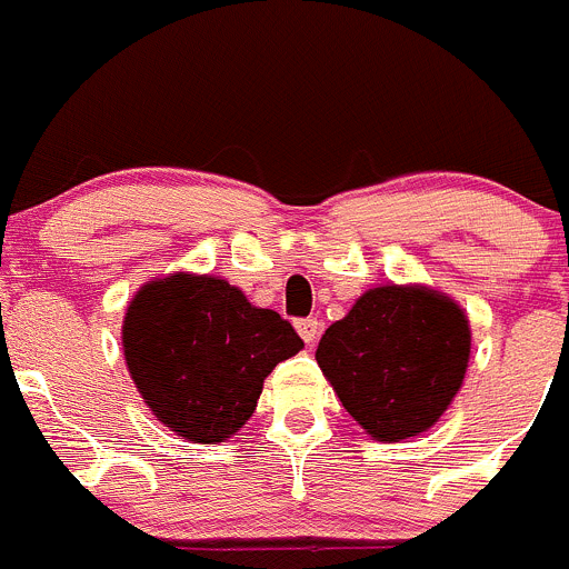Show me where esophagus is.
<instances>
[{
    "mask_svg": "<svg viewBox=\"0 0 569 569\" xmlns=\"http://www.w3.org/2000/svg\"><path fill=\"white\" fill-rule=\"evenodd\" d=\"M296 329H299L301 340L310 346V343H316L318 332H321V321H318V318H312V316L310 318H299V321H296Z\"/></svg>",
    "mask_w": 569,
    "mask_h": 569,
    "instance_id": "34e87169",
    "label": "esophagus"
}]
</instances>
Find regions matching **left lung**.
Segmentation results:
<instances>
[{"mask_svg": "<svg viewBox=\"0 0 569 569\" xmlns=\"http://www.w3.org/2000/svg\"><path fill=\"white\" fill-rule=\"evenodd\" d=\"M467 316L427 288H375L318 343L316 360L351 419L380 441L438 421L469 362Z\"/></svg>", "mask_w": 569, "mask_h": 569, "instance_id": "8db88e82", "label": "left lung"}]
</instances>
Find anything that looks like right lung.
I'll return each mask as SVG.
<instances>
[{"label": "right lung", "instance_id": "right-lung-1", "mask_svg": "<svg viewBox=\"0 0 569 569\" xmlns=\"http://www.w3.org/2000/svg\"><path fill=\"white\" fill-rule=\"evenodd\" d=\"M128 371L159 421L198 443L234 436L276 362L305 340L279 312L259 310L214 276L150 281L122 327Z\"/></svg>", "mask_w": 569, "mask_h": 569}]
</instances>
